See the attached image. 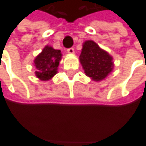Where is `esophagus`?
I'll list each match as a JSON object with an SVG mask.
<instances>
[{"label": "esophagus", "mask_w": 146, "mask_h": 146, "mask_svg": "<svg viewBox=\"0 0 146 146\" xmlns=\"http://www.w3.org/2000/svg\"><path fill=\"white\" fill-rule=\"evenodd\" d=\"M67 52H68V53H70V54H72V53L74 52V49L72 48V47L68 48V49H67Z\"/></svg>", "instance_id": "obj_1"}]
</instances>
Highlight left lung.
Here are the masks:
<instances>
[{
	"label": "left lung",
	"instance_id": "obj_1",
	"mask_svg": "<svg viewBox=\"0 0 146 146\" xmlns=\"http://www.w3.org/2000/svg\"><path fill=\"white\" fill-rule=\"evenodd\" d=\"M80 60L86 75L96 81L105 79L113 69L112 57L92 40L83 44Z\"/></svg>",
	"mask_w": 146,
	"mask_h": 146
}]
</instances>
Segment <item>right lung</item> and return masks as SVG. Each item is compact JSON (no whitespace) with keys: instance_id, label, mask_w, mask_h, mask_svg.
<instances>
[{"instance_id":"add662e5","label":"right lung","mask_w":146,"mask_h":146,"mask_svg":"<svg viewBox=\"0 0 146 146\" xmlns=\"http://www.w3.org/2000/svg\"><path fill=\"white\" fill-rule=\"evenodd\" d=\"M61 56L62 54L59 50H55L51 46H45L42 52L34 60L36 68V77L41 80L52 79L57 74Z\"/></svg>"}]
</instances>
